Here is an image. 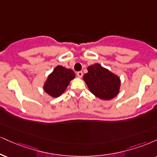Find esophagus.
<instances>
[{"mask_svg":"<svg viewBox=\"0 0 157 157\" xmlns=\"http://www.w3.org/2000/svg\"><path fill=\"white\" fill-rule=\"evenodd\" d=\"M82 75H83V74H82V71H77V77H80V78H81V77H82Z\"/></svg>","mask_w":157,"mask_h":157,"instance_id":"1","label":"esophagus"}]
</instances>
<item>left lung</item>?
Returning <instances> with one entry per match:
<instances>
[{"label":"left lung","instance_id":"8db88e82","mask_svg":"<svg viewBox=\"0 0 157 157\" xmlns=\"http://www.w3.org/2000/svg\"><path fill=\"white\" fill-rule=\"evenodd\" d=\"M83 80L90 91L100 99L110 100L119 93V77L99 63L88 67V73L84 75Z\"/></svg>","mask_w":157,"mask_h":157}]
</instances>
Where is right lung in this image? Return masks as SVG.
Returning <instances> with one entry per match:
<instances>
[{
    "mask_svg": "<svg viewBox=\"0 0 157 157\" xmlns=\"http://www.w3.org/2000/svg\"><path fill=\"white\" fill-rule=\"evenodd\" d=\"M75 77V74L71 69L57 66L49 75L43 88L48 95L57 98L65 91L70 81Z\"/></svg>",
    "mask_w": 157,
    "mask_h": 157,
    "instance_id": "1",
    "label": "right lung"
}]
</instances>
